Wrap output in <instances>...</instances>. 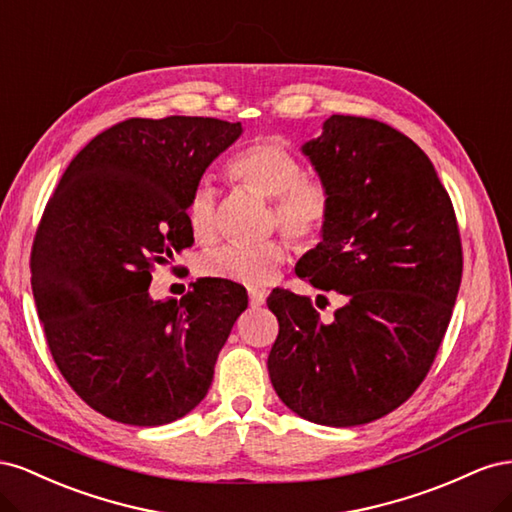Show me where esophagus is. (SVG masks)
I'll return each instance as SVG.
<instances>
[{
  "mask_svg": "<svg viewBox=\"0 0 512 512\" xmlns=\"http://www.w3.org/2000/svg\"><path fill=\"white\" fill-rule=\"evenodd\" d=\"M265 301H267V294H265V292H260V290H250V305H252V307L265 305Z\"/></svg>",
  "mask_w": 512,
  "mask_h": 512,
  "instance_id": "34e87169",
  "label": "esophagus"
}]
</instances>
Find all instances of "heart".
Wrapping results in <instances>:
<instances>
[{"instance_id":"heart-1","label":"heart","mask_w":512,"mask_h":512,"mask_svg":"<svg viewBox=\"0 0 512 512\" xmlns=\"http://www.w3.org/2000/svg\"><path fill=\"white\" fill-rule=\"evenodd\" d=\"M228 177L260 196L273 200V222L297 243L320 237L331 215L327 183L303 175V164L284 145L258 141L241 149L228 162ZM185 222L194 239H215V192L198 183L185 205ZM288 260V245L269 239L258 245H222L205 254L200 269L250 290L267 288Z\"/></svg>"}]
</instances>
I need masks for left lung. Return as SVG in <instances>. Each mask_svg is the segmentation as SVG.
Segmentation results:
<instances>
[{
    "instance_id": "8db88e82",
    "label": "left lung",
    "mask_w": 512,
    "mask_h": 512,
    "mask_svg": "<svg viewBox=\"0 0 512 512\" xmlns=\"http://www.w3.org/2000/svg\"><path fill=\"white\" fill-rule=\"evenodd\" d=\"M301 153L331 215L297 275L346 305L322 322L307 297L275 288L269 378L305 421L365 425L404 404L436 359L461 284L459 228L425 151L386 123L331 115Z\"/></svg>"
}]
</instances>
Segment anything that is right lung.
Listing matches in <instances>:
<instances>
[{"label": "right lung", "mask_w": 512, "mask_h": 512, "mask_svg": "<svg viewBox=\"0 0 512 512\" xmlns=\"http://www.w3.org/2000/svg\"><path fill=\"white\" fill-rule=\"evenodd\" d=\"M243 134L211 117L128 119L85 145L44 209L32 290L61 376L113 421L173 423L205 399L245 312L243 286L203 277L153 301L151 269L194 243L185 205Z\"/></svg>", "instance_id": "add662e5"}]
</instances>
